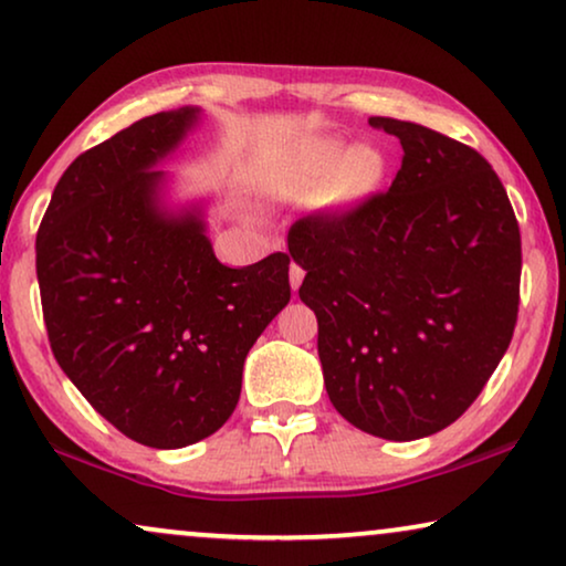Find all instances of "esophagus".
Here are the masks:
<instances>
[{
	"label": "esophagus",
	"instance_id": "esophagus-1",
	"mask_svg": "<svg viewBox=\"0 0 566 566\" xmlns=\"http://www.w3.org/2000/svg\"><path fill=\"white\" fill-rule=\"evenodd\" d=\"M289 277H291V289H293V291H298L301 281H304V268H301V265H296V262H293L291 270H289Z\"/></svg>",
	"mask_w": 566,
	"mask_h": 566
}]
</instances>
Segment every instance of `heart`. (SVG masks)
I'll list each match as a JSON object with an SVG mask.
<instances>
[{
  "label": "heart",
  "instance_id": "1",
  "mask_svg": "<svg viewBox=\"0 0 566 566\" xmlns=\"http://www.w3.org/2000/svg\"><path fill=\"white\" fill-rule=\"evenodd\" d=\"M386 159L376 146H347L332 136L293 142L254 169V188L273 200L322 196L329 208H355L381 188Z\"/></svg>",
  "mask_w": 566,
  "mask_h": 566
}]
</instances>
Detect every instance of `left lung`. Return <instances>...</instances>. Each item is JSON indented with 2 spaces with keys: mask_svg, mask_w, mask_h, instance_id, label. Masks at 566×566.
Segmentation results:
<instances>
[{
  "mask_svg": "<svg viewBox=\"0 0 566 566\" xmlns=\"http://www.w3.org/2000/svg\"><path fill=\"white\" fill-rule=\"evenodd\" d=\"M405 157L391 188L289 231L319 322L329 401L386 440L467 412L505 355L521 301V229L482 154L420 123L370 118Z\"/></svg>",
  "mask_w": 566,
  "mask_h": 566,
  "instance_id": "8db88e82",
  "label": "left lung"
}]
</instances>
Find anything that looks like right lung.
Here are the masks:
<instances>
[{
    "mask_svg": "<svg viewBox=\"0 0 566 566\" xmlns=\"http://www.w3.org/2000/svg\"><path fill=\"white\" fill-rule=\"evenodd\" d=\"M200 107L157 113L76 157L35 239L59 366L123 436L185 448L234 412L242 368L291 301L285 252L216 260L203 206L169 208L165 169Z\"/></svg>",
    "mask_w": 566,
    "mask_h": 566,
    "instance_id": "obj_1",
    "label": "right lung"
}]
</instances>
